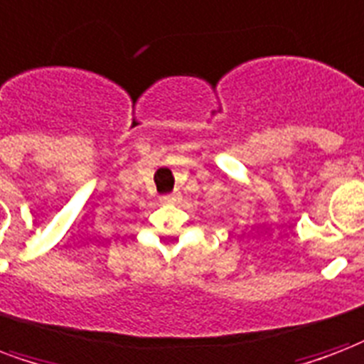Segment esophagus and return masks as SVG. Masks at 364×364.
Here are the masks:
<instances>
[{"mask_svg":"<svg viewBox=\"0 0 364 364\" xmlns=\"http://www.w3.org/2000/svg\"><path fill=\"white\" fill-rule=\"evenodd\" d=\"M164 203H179V195H177V193H173V195L164 196Z\"/></svg>","mask_w":364,"mask_h":364,"instance_id":"34e87169","label":"esophagus"}]
</instances>
